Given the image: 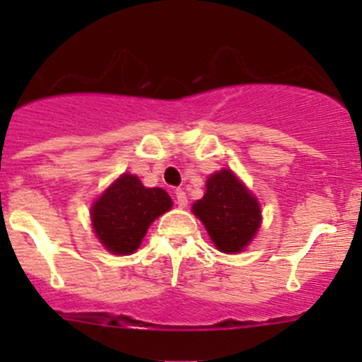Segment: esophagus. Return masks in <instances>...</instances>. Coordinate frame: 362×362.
Segmentation results:
<instances>
[{
  "label": "esophagus",
  "instance_id": "34e87169",
  "mask_svg": "<svg viewBox=\"0 0 362 362\" xmlns=\"http://www.w3.org/2000/svg\"><path fill=\"white\" fill-rule=\"evenodd\" d=\"M175 199H177V204L180 208L187 206V196H185V192L182 191V189H177V191H175Z\"/></svg>",
  "mask_w": 362,
  "mask_h": 362
}]
</instances>
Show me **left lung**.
<instances>
[{
	"label": "left lung",
	"mask_w": 362,
	"mask_h": 362,
	"mask_svg": "<svg viewBox=\"0 0 362 362\" xmlns=\"http://www.w3.org/2000/svg\"><path fill=\"white\" fill-rule=\"evenodd\" d=\"M218 250L235 254L249 245L261 224L259 203L229 170L206 182V192L192 206Z\"/></svg>",
	"instance_id": "8db88e82"
}]
</instances>
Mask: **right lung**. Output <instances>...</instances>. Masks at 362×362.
Instances as JSON below:
<instances>
[{
	"mask_svg": "<svg viewBox=\"0 0 362 362\" xmlns=\"http://www.w3.org/2000/svg\"><path fill=\"white\" fill-rule=\"evenodd\" d=\"M171 208V198L159 187H145L138 177L124 173L93 206L98 238L113 254H133L152 221Z\"/></svg>",
	"mask_w": 362,
	"mask_h": 362,
	"instance_id": "obj_1",
	"label": "right lung"
}]
</instances>
